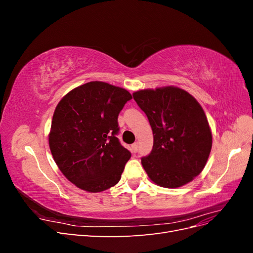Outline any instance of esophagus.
<instances>
[{"mask_svg": "<svg viewBox=\"0 0 253 253\" xmlns=\"http://www.w3.org/2000/svg\"><path fill=\"white\" fill-rule=\"evenodd\" d=\"M131 151H132L133 153H136L137 151H138V142H135V143H133V144H132Z\"/></svg>", "mask_w": 253, "mask_h": 253, "instance_id": "1", "label": "esophagus"}]
</instances>
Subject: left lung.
<instances>
[{
    "instance_id": "left-lung-1",
    "label": "left lung",
    "mask_w": 253,
    "mask_h": 253,
    "mask_svg": "<svg viewBox=\"0 0 253 253\" xmlns=\"http://www.w3.org/2000/svg\"><path fill=\"white\" fill-rule=\"evenodd\" d=\"M134 100L145 113L153 131L152 152L141 158L150 179L164 188H179L205 168L212 133L196 99L176 86L141 89Z\"/></svg>"
}]
</instances>
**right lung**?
Segmentation results:
<instances>
[{"mask_svg": "<svg viewBox=\"0 0 253 253\" xmlns=\"http://www.w3.org/2000/svg\"><path fill=\"white\" fill-rule=\"evenodd\" d=\"M131 99L125 88L91 81L68 91L56 106L49 149L60 171L76 187L97 193L120 180L131 153L116 137L117 119Z\"/></svg>", "mask_w": 253, "mask_h": 253, "instance_id": "add662e5", "label": "right lung"}]
</instances>
